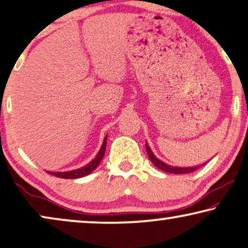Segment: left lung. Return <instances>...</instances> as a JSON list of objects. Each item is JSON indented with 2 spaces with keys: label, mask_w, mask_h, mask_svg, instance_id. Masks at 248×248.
Instances as JSON below:
<instances>
[{
  "label": "left lung",
  "mask_w": 248,
  "mask_h": 248,
  "mask_svg": "<svg viewBox=\"0 0 248 248\" xmlns=\"http://www.w3.org/2000/svg\"><path fill=\"white\" fill-rule=\"evenodd\" d=\"M146 151H147V154H148V157L149 159L152 160V163L154 164V165L157 167V169L164 170V172H167V173H172V174H186V173H191V172H194L195 170H198L199 167H201L202 165H204V164H207L208 162H205L203 164H201V165H195V166H187V167H180V166H173V165H170V164H166L164 163L163 160H160L159 158L156 157L154 155V153L152 152L151 147H149V145L146 142Z\"/></svg>",
  "instance_id": "obj_1"
}]
</instances>
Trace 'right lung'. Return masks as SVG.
Segmentation results:
<instances>
[{
    "label": "right lung",
    "instance_id": "1",
    "mask_svg": "<svg viewBox=\"0 0 248 248\" xmlns=\"http://www.w3.org/2000/svg\"><path fill=\"white\" fill-rule=\"evenodd\" d=\"M107 139H108V136L104 137L102 146H101L100 151L96 154L95 157L91 160L89 164H86L85 166L79 167V169H78V170H66V172H48V170H46V172L51 174V175L62 177V179H79V177L89 175L90 173H92L93 170H95L97 166H99V164L101 163V160H102V158H103L104 153H106V148H107Z\"/></svg>",
    "mask_w": 248,
    "mask_h": 248
}]
</instances>
